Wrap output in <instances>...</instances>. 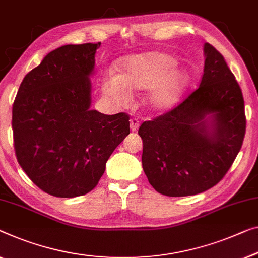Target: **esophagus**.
Here are the masks:
<instances>
[{"instance_id":"1","label":"esophagus","mask_w":258,"mask_h":258,"mask_svg":"<svg viewBox=\"0 0 258 258\" xmlns=\"http://www.w3.org/2000/svg\"><path fill=\"white\" fill-rule=\"evenodd\" d=\"M130 126H131V131H132V132H134V131H137L138 128H139V126H140L139 119H137V118L131 119V120H130Z\"/></svg>"}]
</instances>
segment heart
<instances>
[{
    "instance_id": "obj_1",
    "label": "heart",
    "mask_w": 258,
    "mask_h": 258,
    "mask_svg": "<svg viewBox=\"0 0 258 258\" xmlns=\"http://www.w3.org/2000/svg\"><path fill=\"white\" fill-rule=\"evenodd\" d=\"M176 59L163 52H146L125 57L119 62V74H106L102 90L117 102H125L128 91L151 88L145 103L152 110H168L182 99L190 84L185 69L176 67Z\"/></svg>"
}]
</instances>
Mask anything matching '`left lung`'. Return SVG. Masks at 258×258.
Listing matches in <instances>:
<instances>
[{
  "instance_id": "obj_1",
  "label": "left lung",
  "mask_w": 258,
  "mask_h": 258,
  "mask_svg": "<svg viewBox=\"0 0 258 258\" xmlns=\"http://www.w3.org/2000/svg\"><path fill=\"white\" fill-rule=\"evenodd\" d=\"M204 53L197 89L174 109L142 122L138 131L148 182L168 197L194 196L217 185L243 144L241 88L220 52L206 43Z\"/></svg>"
}]
</instances>
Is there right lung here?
<instances>
[{
    "label": "right lung",
    "mask_w": 258,
    "mask_h": 258,
    "mask_svg": "<svg viewBox=\"0 0 258 258\" xmlns=\"http://www.w3.org/2000/svg\"><path fill=\"white\" fill-rule=\"evenodd\" d=\"M101 43L64 45L23 79L13 105L14 147L29 178L46 194L90 192L130 134V116L90 110L89 75Z\"/></svg>",
    "instance_id": "obj_1"
}]
</instances>
